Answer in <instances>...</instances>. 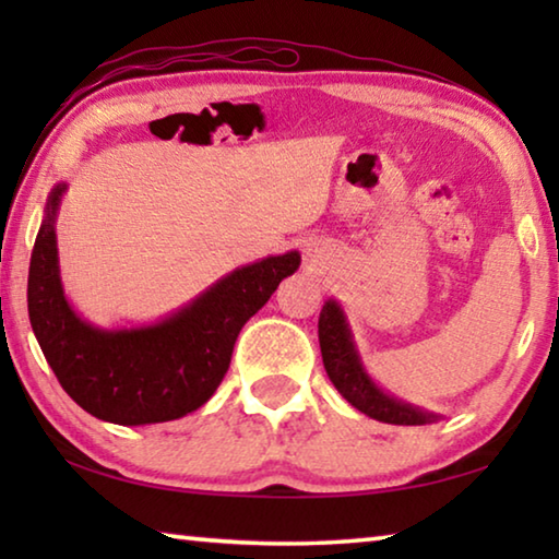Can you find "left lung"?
Returning <instances> with one entry per match:
<instances>
[{
  "label": "left lung",
  "mask_w": 559,
  "mask_h": 559,
  "mask_svg": "<svg viewBox=\"0 0 559 559\" xmlns=\"http://www.w3.org/2000/svg\"><path fill=\"white\" fill-rule=\"evenodd\" d=\"M318 337L328 377L355 409L372 416L377 421L406 424V427L437 419L433 414H424L409 404L392 400V396H386L370 382V377L365 374L362 365H359L343 310L337 308L335 300H328L323 306V313H320L318 320Z\"/></svg>",
  "instance_id": "1"
}]
</instances>
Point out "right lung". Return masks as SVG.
<instances>
[{
  "label": "right lung",
  "mask_w": 559,
  "mask_h": 559,
  "mask_svg": "<svg viewBox=\"0 0 559 559\" xmlns=\"http://www.w3.org/2000/svg\"><path fill=\"white\" fill-rule=\"evenodd\" d=\"M63 189L56 187L46 202L26 288L34 335L56 380L81 409L122 427L200 409L229 370L243 323L298 269L300 257L290 251L234 271L159 325L103 333L73 313L61 290L53 219Z\"/></svg>",
  "instance_id": "1"
}]
</instances>
